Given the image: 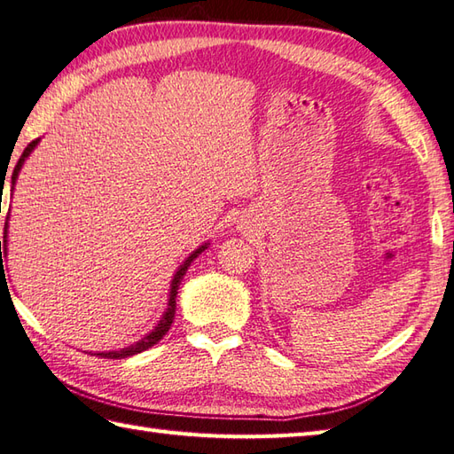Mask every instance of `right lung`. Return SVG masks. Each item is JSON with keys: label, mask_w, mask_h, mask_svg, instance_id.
Segmentation results:
<instances>
[{"label": "right lung", "mask_w": 454, "mask_h": 454, "mask_svg": "<svg viewBox=\"0 0 454 454\" xmlns=\"http://www.w3.org/2000/svg\"><path fill=\"white\" fill-rule=\"evenodd\" d=\"M38 142H41V138H36V140H33L31 144H28V146L25 148V152L21 153V158H19L17 166H15V169H13V176H12V191H13V187H15L17 177H19V171H21L25 160H27L28 156H31V152L36 148ZM2 243L4 244V247L1 246ZM208 246H210L208 242L199 246V247L195 249V252H192V254L185 259V262H183V263L179 265V269L176 271V275H173L171 285H169V296H168V308H166V312L161 314L158 325L153 327V330H152L150 333L144 335L142 340H138L137 343L124 347V349H119V351H101V353H91V355H99V356H105V359H127V356L138 355V353L146 351V349H150V347L156 345V343L161 340V337L168 333V330H169L171 324H173V317H176V298H177L179 285H181V281H183V275L187 273L189 265H191L192 262H195V259H197L202 252H205V249H207ZM2 252H4V255H7V222H5V236H4V242H0V257H2Z\"/></svg>", "instance_id": "right-lung-1"}]
</instances>
